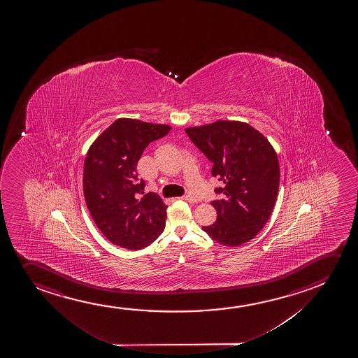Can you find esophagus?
<instances>
[{"label": "esophagus", "mask_w": 358, "mask_h": 358, "mask_svg": "<svg viewBox=\"0 0 358 358\" xmlns=\"http://www.w3.org/2000/svg\"><path fill=\"white\" fill-rule=\"evenodd\" d=\"M180 199L181 200L187 201V202H191V203H194V202H196L195 197L191 195L181 196Z\"/></svg>", "instance_id": "34e87169"}]
</instances>
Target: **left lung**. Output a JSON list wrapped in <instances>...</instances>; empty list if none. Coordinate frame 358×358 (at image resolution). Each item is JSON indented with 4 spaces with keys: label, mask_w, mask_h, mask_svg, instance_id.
Wrapping results in <instances>:
<instances>
[{
    "label": "left lung",
    "mask_w": 358,
    "mask_h": 358,
    "mask_svg": "<svg viewBox=\"0 0 358 358\" xmlns=\"http://www.w3.org/2000/svg\"><path fill=\"white\" fill-rule=\"evenodd\" d=\"M191 141L213 163L212 176L224 186L212 206L217 220L202 229L224 246L255 238L272 213L280 180L277 152L267 138L238 120H217L185 129Z\"/></svg>",
    "instance_id": "left-lung-1"
}]
</instances>
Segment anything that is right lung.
I'll return each instance as SVG.
<instances>
[{"label":"right lung","mask_w":358,"mask_h":358,"mask_svg":"<svg viewBox=\"0 0 358 358\" xmlns=\"http://www.w3.org/2000/svg\"><path fill=\"white\" fill-rule=\"evenodd\" d=\"M171 129L120 118L87 150L83 173L86 206L101 233L117 246L146 248L164 230L167 206L157 194H143L136 166L148 143Z\"/></svg>","instance_id":"obj_1"}]
</instances>
